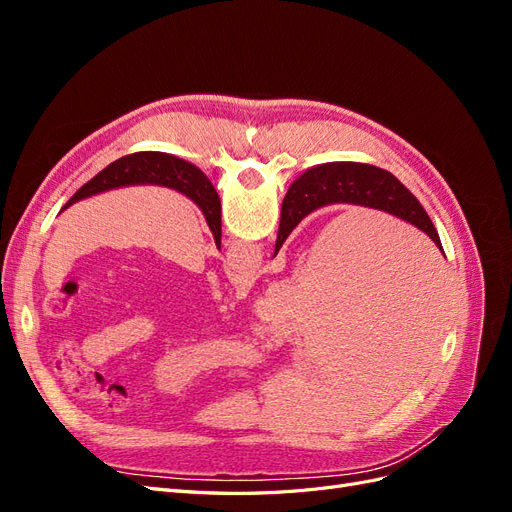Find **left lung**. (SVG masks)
<instances>
[{
    "label": "left lung",
    "mask_w": 512,
    "mask_h": 512,
    "mask_svg": "<svg viewBox=\"0 0 512 512\" xmlns=\"http://www.w3.org/2000/svg\"><path fill=\"white\" fill-rule=\"evenodd\" d=\"M138 183L164 185V188H173L192 198L194 203L203 209L207 224L215 237V243L220 247L222 205H220L218 192H215V188L203 170L196 168L190 162L168 156V153L141 151V153H132V156H126V158H119L117 162L108 164L94 179L87 181L83 188L68 200L64 209H68L70 205L76 203V200H83L87 196L121 188V185H138Z\"/></svg>",
    "instance_id": "left-lung-1"
}]
</instances>
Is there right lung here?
<instances>
[{
	"instance_id": "right-lung-1",
	"label": "right lung",
	"mask_w": 512,
	"mask_h": 512,
	"mask_svg": "<svg viewBox=\"0 0 512 512\" xmlns=\"http://www.w3.org/2000/svg\"><path fill=\"white\" fill-rule=\"evenodd\" d=\"M333 203L363 205L380 209L397 218L414 224L431 237L442 250V243L436 228H433L427 211L410 194L404 183L397 181L389 170L359 162H331L316 168H309L290 185L282 203V220L277 230L275 254L280 250L286 237L307 213Z\"/></svg>"
}]
</instances>
